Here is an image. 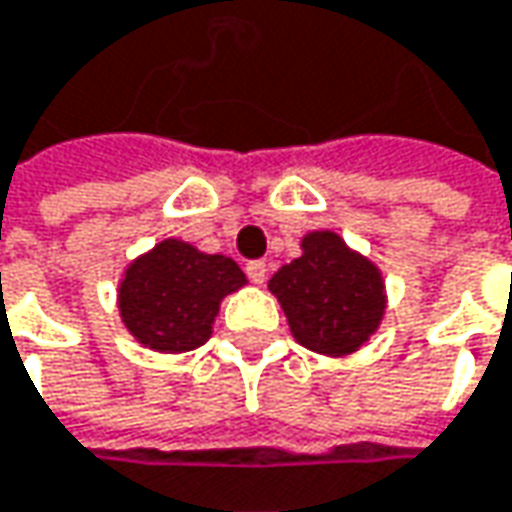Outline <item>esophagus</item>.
<instances>
[{
    "label": "esophagus",
    "instance_id": "obj_1",
    "mask_svg": "<svg viewBox=\"0 0 512 512\" xmlns=\"http://www.w3.org/2000/svg\"><path fill=\"white\" fill-rule=\"evenodd\" d=\"M266 263L263 260H252V263H246V275H249V281L252 284H263L266 281Z\"/></svg>",
    "mask_w": 512,
    "mask_h": 512
}]
</instances>
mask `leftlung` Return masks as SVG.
Wrapping results in <instances>:
<instances>
[{"label":"left lung","mask_w":512,"mask_h":512,"mask_svg":"<svg viewBox=\"0 0 512 512\" xmlns=\"http://www.w3.org/2000/svg\"><path fill=\"white\" fill-rule=\"evenodd\" d=\"M269 289L284 307L295 342L324 356L359 350L385 316L382 272L336 231H310L301 240V257L281 266Z\"/></svg>","instance_id":"8db88e82"}]
</instances>
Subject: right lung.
Wrapping results in <instances>:
<instances>
[{
  "label": "right lung",
  "mask_w": 512,
  "mask_h": 512,
  "mask_svg": "<svg viewBox=\"0 0 512 512\" xmlns=\"http://www.w3.org/2000/svg\"><path fill=\"white\" fill-rule=\"evenodd\" d=\"M246 284L226 255H205L185 240H162L136 257L118 286V310L138 345L185 353L205 345L220 301Z\"/></svg>",
  "instance_id": "add662e5"
}]
</instances>
